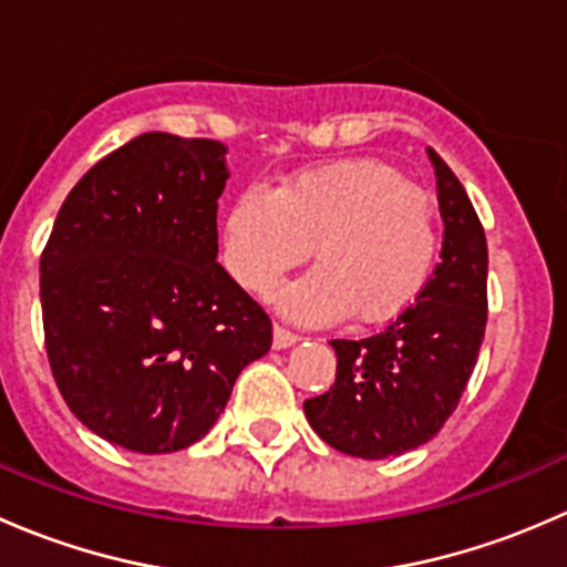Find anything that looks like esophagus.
Instances as JSON below:
<instances>
[{
    "mask_svg": "<svg viewBox=\"0 0 567 567\" xmlns=\"http://www.w3.org/2000/svg\"><path fill=\"white\" fill-rule=\"evenodd\" d=\"M299 340V334L290 329H285L282 323H274V348H290Z\"/></svg>",
    "mask_w": 567,
    "mask_h": 567,
    "instance_id": "esophagus-1",
    "label": "esophagus"
}]
</instances>
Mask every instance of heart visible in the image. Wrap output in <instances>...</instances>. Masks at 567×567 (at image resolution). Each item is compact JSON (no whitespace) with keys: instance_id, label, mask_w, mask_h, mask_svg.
<instances>
[{"instance_id":"heart-1","label":"heart","mask_w":567,"mask_h":567,"mask_svg":"<svg viewBox=\"0 0 567 567\" xmlns=\"http://www.w3.org/2000/svg\"><path fill=\"white\" fill-rule=\"evenodd\" d=\"M316 251L318 268L277 293L285 316L362 326L403 316L425 288L439 251L436 210L422 186L381 162L301 173L274 194L247 188L225 221V266L268 296Z\"/></svg>"}]
</instances>
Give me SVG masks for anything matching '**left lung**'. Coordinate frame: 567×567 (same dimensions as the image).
I'll use <instances>...</instances> for the list:
<instances>
[{"label": "left lung", "mask_w": 567, "mask_h": 567, "mask_svg": "<svg viewBox=\"0 0 567 567\" xmlns=\"http://www.w3.org/2000/svg\"><path fill=\"white\" fill-rule=\"evenodd\" d=\"M442 262L414 305L381 331L331 340L337 379L305 400L312 431L357 458H386L425 444L468 384L488 320V247L466 188L436 151Z\"/></svg>", "instance_id": "8db88e82"}]
</instances>
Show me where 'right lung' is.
<instances>
[{
  "mask_svg": "<svg viewBox=\"0 0 567 567\" xmlns=\"http://www.w3.org/2000/svg\"><path fill=\"white\" fill-rule=\"evenodd\" d=\"M227 147L151 131L71 188L40 255L51 375L95 436L162 455L199 442L271 318L216 262Z\"/></svg>",
  "mask_w": 567,
  "mask_h": 567,
  "instance_id": "obj_1",
  "label": "right lung"
}]
</instances>
